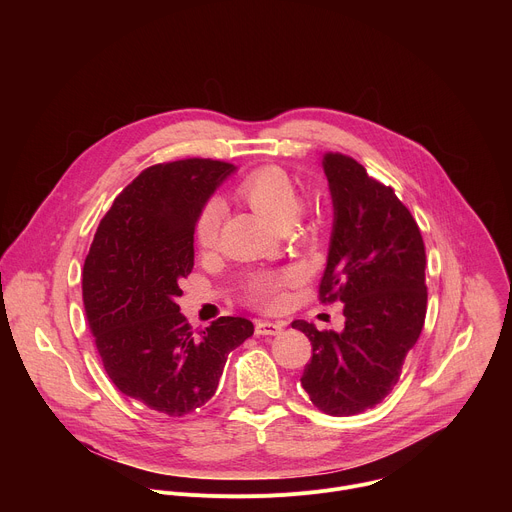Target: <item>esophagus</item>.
<instances>
[{
	"label": "esophagus",
	"instance_id": "obj_1",
	"mask_svg": "<svg viewBox=\"0 0 512 512\" xmlns=\"http://www.w3.org/2000/svg\"><path fill=\"white\" fill-rule=\"evenodd\" d=\"M281 330H283V326L275 324V322H267V320L255 322V334H259V336H275Z\"/></svg>",
	"mask_w": 512,
	"mask_h": 512
}]
</instances>
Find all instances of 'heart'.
I'll return each instance as SVG.
<instances>
[{"mask_svg":"<svg viewBox=\"0 0 512 512\" xmlns=\"http://www.w3.org/2000/svg\"><path fill=\"white\" fill-rule=\"evenodd\" d=\"M237 194L267 221L279 229L302 227V198L296 182L279 166H259L249 172L239 184ZM225 218V204L218 198H208L194 221V241L202 251L214 249L221 235ZM298 273L294 269H285L279 273L261 275L249 291V304L259 310H279L285 302V289L296 283Z\"/></svg>","mask_w":512,"mask_h":512,"instance_id":"1","label":"heart"}]
</instances>
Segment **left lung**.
Returning a JSON list of instances; mask_svg holds the SVG:
<instances>
[{
    "label": "left lung",
    "mask_w": 512,
    "mask_h": 512,
    "mask_svg": "<svg viewBox=\"0 0 512 512\" xmlns=\"http://www.w3.org/2000/svg\"><path fill=\"white\" fill-rule=\"evenodd\" d=\"M322 168L334 202L322 304H344V330L291 322L312 342L302 385L312 403L334 417L379 405L397 385L407 352L427 312L425 245L409 208L391 186L340 152Z\"/></svg>",
    "instance_id": "obj_1"
}]
</instances>
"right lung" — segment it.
I'll return each mask as SVG.
<instances>
[{"label": "right lung", "mask_w": 512, "mask_h": 512, "mask_svg": "<svg viewBox=\"0 0 512 512\" xmlns=\"http://www.w3.org/2000/svg\"><path fill=\"white\" fill-rule=\"evenodd\" d=\"M233 164L186 158L145 168L101 218L83 267V302L115 387L168 417L216 391L231 350L253 336L223 316L194 332L180 314V281L194 267V221Z\"/></svg>", "instance_id": "add662e5"}]
</instances>
